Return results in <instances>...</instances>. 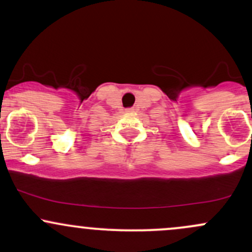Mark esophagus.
Instances as JSON below:
<instances>
[{"label": "esophagus", "mask_w": 252, "mask_h": 252, "mask_svg": "<svg viewBox=\"0 0 252 252\" xmlns=\"http://www.w3.org/2000/svg\"><path fill=\"white\" fill-rule=\"evenodd\" d=\"M126 112H129V113L134 112V109H131V107H130V109H126Z\"/></svg>", "instance_id": "obj_1"}]
</instances>
